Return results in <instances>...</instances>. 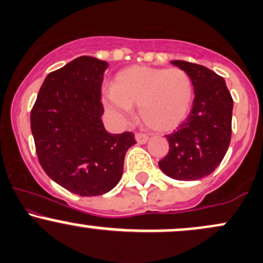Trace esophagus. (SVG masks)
<instances>
[{"mask_svg": "<svg viewBox=\"0 0 263 263\" xmlns=\"http://www.w3.org/2000/svg\"><path fill=\"white\" fill-rule=\"evenodd\" d=\"M135 138H136V141H137L138 144H144V143H147V141H148V136L143 135V134H136Z\"/></svg>", "mask_w": 263, "mask_h": 263, "instance_id": "1", "label": "esophagus"}]
</instances>
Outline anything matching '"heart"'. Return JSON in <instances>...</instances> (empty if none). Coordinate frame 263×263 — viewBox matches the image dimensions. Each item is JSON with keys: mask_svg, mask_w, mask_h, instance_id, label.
Segmentation results:
<instances>
[{"mask_svg": "<svg viewBox=\"0 0 263 263\" xmlns=\"http://www.w3.org/2000/svg\"><path fill=\"white\" fill-rule=\"evenodd\" d=\"M194 100V85L179 68L134 65L122 69L112 89L102 92V101L111 114L128 119L131 107H138L142 122L157 132H168L189 116Z\"/></svg>", "mask_w": 263, "mask_h": 263, "instance_id": "1", "label": "heart"}]
</instances>
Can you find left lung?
<instances>
[{"label":"left lung","instance_id":"8db88e82","mask_svg":"<svg viewBox=\"0 0 263 263\" xmlns=\"http://www.w3.org/2000/svg\"><path fill=\"white\" fill-rule=\"evenodd\" d=\"M192 78L194 101L189 116L172 135H167L170 152L158 162L168 177L198 180L215 171L231 140L232 101L224 78L206 66L172 60Z\"/></svg>","mask_w":263,"mask_h":263}]
</instances>
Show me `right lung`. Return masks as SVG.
<instances>
[{
    "mask_svg": "<svg viewBox=\"0 0 263 263\" xmlns=\"http://www.w3.org/2000/svg\"><path fill=\"white\" fill-rule=\"evenodd\" d=\"M108 64L83 55L47 75L31 112L35 151L50 179L80 197L110 192L122 177L132 132L110 135L101 116Z\"/></svg>",
    "mask_w": 263,
    "mask_h": 263,
    "instance_id": "obj_1",
    "label": "right lung"
}]
</instances>
